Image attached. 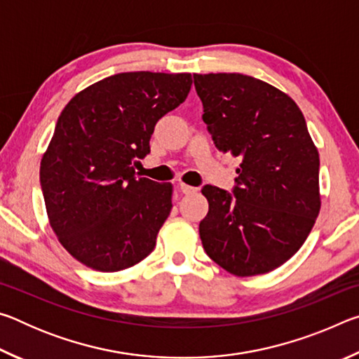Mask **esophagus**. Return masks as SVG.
<instances>
[{"label": "esophagus", "mask_w": 359, "mask_h": 359, "mask_svg": "<svg viewBox=\"0 0 359 359\" xmlns=\"http://www.w3.org/2000/svg\"><path fill=\"white\" fill-rule=\"evenodd\" d=\"M177 187H179V190H180L182 193H184V194H190V193L198 191V188L190 187V185H187V184H179Z\"/></svg>", "instance_id": "34e87169"}]
</instances>
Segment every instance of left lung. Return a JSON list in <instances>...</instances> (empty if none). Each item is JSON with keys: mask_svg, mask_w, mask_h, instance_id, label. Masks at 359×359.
<instances>
[{"mask_svg": "<svg viewBox=\"0 0 359 359\" xmlns=\"http://www.w3.org/2000/svg\"><path fill=\"white\" fill-rule=\"evenodd\" d=\"M215 147L241 160L233 194L204 185L205 253L229 274H266L293 257L320 212V156L301 109L259 79L193 74Z\"/></svg>", "mask_w": 359, "mask_h": 359, "instance_id": "8db88e82", "label": "left lung"}]
</instances>
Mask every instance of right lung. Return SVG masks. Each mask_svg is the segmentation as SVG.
I'll return each instance as SVG.
<instances>
[{"label":"right lung","instance_id":"obj_1","mask_svg":"<svg viewBox=\"0 0 359 359\" xmlns=\"http://www.w3.org/2000/svg\"><path fill=\"white\" fill-rule=\"evenodd\" d=\"M191 74L120 72L90 85L60 114L41 160L53 233L87 267L117 272L149 257L172 209V185L136 179L156 121L188 96Z\"/></svg>","mask_w":359,"mask_h":359}]
</instances>
